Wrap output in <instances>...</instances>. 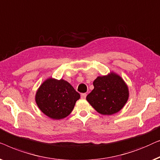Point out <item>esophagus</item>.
Here are the masks:
<instances>
[{"label":"esophagus","instance_id":"1","mask_svg":"<svg viewBox=\"0 0 160 160\" xmlns=\"http://www.w3.org/2000/svg\"><path fill=\"white\" fill-rule=\"evenodd\" d=\"M86 96H87V94L85 93H82V94H81V98H86Z\"/></svg>","mask_w":160,"mask_h":160}]
</instances>
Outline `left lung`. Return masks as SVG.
Masks as SVG:
<instances>
[{"mask_svg": "<svg viewBox=\"0 0 160 160\" xmlns=\"http://www.w3.org/2000/svg\"><path fill=\"white\" fill-rule=\"evenodd\" d=\"M94 88L86 99L98 113L110 115L122 109L128 98V88L120 76L98 77L93 81Z\"/></svg>", "mask_w": 160, "mask_h": 160, "instance_id": "8db88e82", "label": "left lung"}]
</instances>
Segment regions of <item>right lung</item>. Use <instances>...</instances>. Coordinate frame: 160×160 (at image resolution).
Masks as SVG:
<instances>
[{
    "label": "right lung",
    "mask_w": 160,
    "mask_h": 160,
    "mask_svg": "<svg viewBox=\"0 0 160 160\" xmlns=\"http://www.w3.org/2000/svg\"><path fill=\"white\" fill-rule=\"evenodd\" d=\"M80 96V93L66 80L49 78L40 85L35 101L46 115L59 120L71 113Z\"/></svg>",
    "instance_id": "obj_1"
}]
</instances>
